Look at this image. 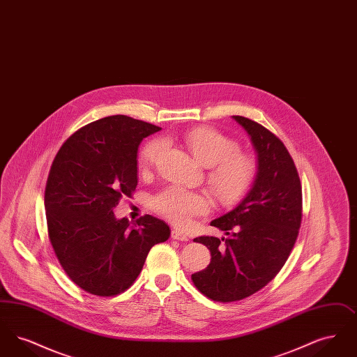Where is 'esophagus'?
<instances>
[{"label": "esophagus", "instance_id": "obj_1", "mask_svg": "<svg viewBox=\"0 0 357 357\" xmlns=\"http://www.w3.org/2000/svg\"><path fill=\"white\" fill-rule=\"evenodd\" d=\"M171 238L172 239H178V241H188V236H187L186 233H183L182 230H178V229H174L172 231H171Z\"/></svg>", "mask_w": 357, "mask_h": 357}]
</instances>
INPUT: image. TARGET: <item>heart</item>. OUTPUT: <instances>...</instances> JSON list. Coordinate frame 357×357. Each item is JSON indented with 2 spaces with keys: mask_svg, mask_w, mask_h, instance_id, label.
Instances as JSON below:
<instances>
[{
  "mask_svg": "<svg viewBox=\"0 0 357 357\" xmlns=\"http://www.w3.org/2000/svg\"><path fill=\"white\" fill-rule=\"evenodd\" d=\"M188 151L207 167V185L222 204H236L253 188L258 174L255 155L241 151L237 142L210 127H195L183 135ZM163 140L149 142L140 153V166L151 169L165 151ZM156 213L174 225L186 226L191 218L208 211L210 201L202 192L170 186L153 201Z\"/></svg>",
  "mask_w": 357,
  "mask_h": 357,
  "instance_id": "1",
  "label": "heart"
}]
</instances>
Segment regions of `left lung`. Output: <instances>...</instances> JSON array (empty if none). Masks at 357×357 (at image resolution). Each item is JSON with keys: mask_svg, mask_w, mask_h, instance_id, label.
Segmentation results:
<instances>
[{"mask_svg": "<svg viewBox=\"0 0 357 357\" xmlns=\"http://www.w3.org/2000/svg\"><path fill=\"white\" fill-rule=\"evenodd\" d=\"M250 136L258 156L255 186L237 207L211 226L227 238H195L211 261L191 280L206 297L231 303L266 287L285 265L303 220V188L284 143L264 126L233 116Z\"/></svg>", "mask_w": 357, "mask_h": 357, "instance_id": "1", "label": "left lung"}]
</instances>
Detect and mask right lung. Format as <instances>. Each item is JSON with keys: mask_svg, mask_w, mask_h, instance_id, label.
<instances>
[{"mask_svg": "<svg viewBox=\"0 0 357 357\" xmlns=\"http://www.w3.org/2000/svg\"><path fill=\"white\" fill-rule=\"evenodd\" d=\"M159 130L126 115L107 116L69 136L53 159L44 197L48 237L64 272L91 294L130 288L153 245L170 237V227L153 215L131 225L114 214L135 191L140 142Z\"/></svg>", "mask_w": 357, "mask_h": 357, "instance_id": "add662e5", "label": "right lung"}]
</instances>
